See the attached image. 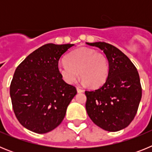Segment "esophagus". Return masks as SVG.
I'll list each match as a JSON object with an SVG mask.
<instances>
[{
    "mask_svg": "<svg viewBox=\"0 0 152 152\" xmlns=\"http://www.w3.org/2000/svg\"><path fill=\"white\" fill-rule=\"evenodd\" d=\"M77 93H82V92H84V90L81 89V88H79V87H77Z\"/></svg>",
    "mask_w": 152,
    "mask_h": 152,
    "instance_id": "esophagus-1",
    "label": "esophagus"
}]
</instances>
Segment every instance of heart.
I'll use <instances>...</instances> for the list:
<instances>
[{
  "mask_svg": "<svg viewBox=\"0 0 152 152\" xmlns=\"http://www.w3.org/2000/svg\"><path fill=\"white\" fill-rule=\"evenodd\" d=\"M109 71L107 56L102 52L88 48L72 51L66 56L65 61L58 64V72L66 83L74 84L80 74L84 84H90L94 88L104 84Z\"/></svg>",
  "mask_w": 152,
  "mask_h": 152,
  "instance_id": "obj_1",
  "label": "heart"
}]
</instances>
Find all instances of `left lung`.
I'll list each match as a JSON object with an SVG mask.
<instances>
[{"instance_id":"1","label":"left lung","mask_w":152,"mask_h":152,"mask_svg":"<svg viewBox=\"0 0 152 152\" xmlns=\"http://www.w3.org/2000/svg\"><path fill=\"white\" fill-rule=\"evenodd\" d=\"M87 44L103 51L109 61L107 80L95 91H86V110L95 124L109 132L123 129L136 115L142 87L136 68L116 47L104 42Z\"/></svg>"}]
</instances>
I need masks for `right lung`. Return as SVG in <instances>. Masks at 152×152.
Returning <instances> with one entry per match:
<instances>
[{
  "instance_id": "1",
  "label": "right lung",
  "mask_w": 152,
  "mask_h": 152,
  "mask_svg": "<svg viewBox=\"0 0 152 152\" xmlns=\"http://www.w3.org/2000/svg\"><path fill=\"white\" fill-rule=\"evenodd\" d=\"M74 44H45L19 64L10 87L13 112L23 127L46 133L62 122L77 94L58 72L61 56Z\"/></svg>"
}]
</instances>
